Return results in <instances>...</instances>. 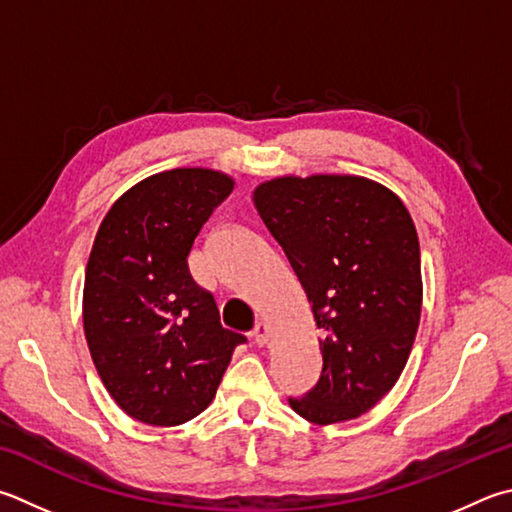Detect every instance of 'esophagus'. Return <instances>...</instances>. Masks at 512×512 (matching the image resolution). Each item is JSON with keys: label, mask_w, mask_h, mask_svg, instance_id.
I'll list each match as a JSON object with an SVG mask.
<instances>
[{"label": "esophagus", "mask_w": 512, "mask_h": 512, "mask_svg": "<svg viewBox=\"0 0 512 512\" xmlns=\"http://www.w3.org/2000/svg\"><path fill=\"white\" fill-rule=\"evenodd\" d=\"M268 336H271V327L266 322H257V327L253 329V342L257 347H266L268 345Z\"/></svg>", "instance_id": "obj_1"}]
</instances>
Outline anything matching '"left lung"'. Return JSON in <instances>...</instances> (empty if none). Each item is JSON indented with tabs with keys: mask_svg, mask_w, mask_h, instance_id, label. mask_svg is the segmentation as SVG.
Returning <instances> with one entry per match:
<instances>
[{
	"mask_svg": "<svg viewBox=\"0 0 512 512\" xmlns=\"http://www.w3.org/2000/svg\"><path fill=\"white\" fill-rule=\"evenodd\" d=\"M318 329L322 374L293 412L315 425L369 412L396 385L421 320L416 226L383 183L356 174H284L253 190Z\"/></svg>",
	"mask_w": 512,
	"mask_h": 512,
	"instance_id": "left-lung-1",
	"label": "left lung"
}]
</instances>
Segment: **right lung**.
<instances>
[{
    "label": "right lung",
    "instance_id": "add662e5",
    "mask_svg": "<svg viewBox=\"0 0 512 512\" xmlns=\"http://www.w3.org/2000/svg\"><path fill=\"white\" fill-rule=\"evenodd\" d=\"M235 179L174 167L120 194L91 246L82 327L102 385L134 421L188 423L212 403L246 338L221 327L215 297L192 280L188 255Z\"/></svg>",
    "mask_w": 512,
    "mask_h": 512
}]
</instances>
